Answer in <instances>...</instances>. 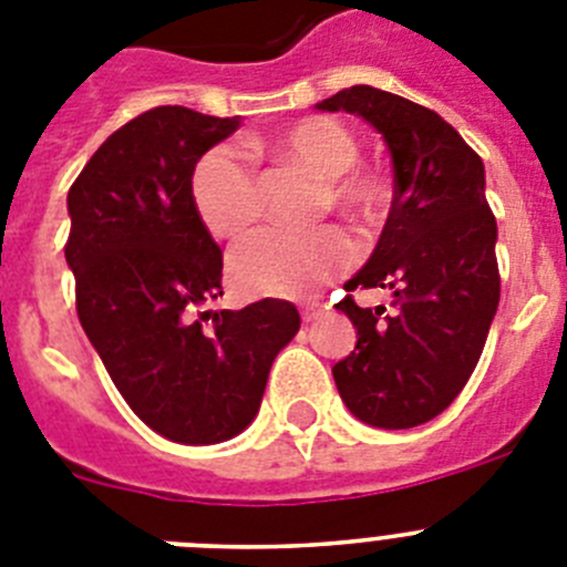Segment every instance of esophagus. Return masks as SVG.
<instances>
[{"instance_id":"obj_1","label":"esophagus","mask_w":567,"mask_h":567,"mask_svg":"<svg viewBox=\"0 0 567 567\" xmlns=\"http://www.w3.org/2000/svg\"><path fill=\"white\" fill-rule=\"evenodd\" d=\"M327 303H320V300H303V303H300V315H303V320H318L320 315L327 312Z\"/></svg>"}]
</instances>
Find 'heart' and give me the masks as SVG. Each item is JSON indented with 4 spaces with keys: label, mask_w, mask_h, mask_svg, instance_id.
Returning a JSON list of instances; mask_svg holds the SVG:
<instances>
[{
    "label": "heart",
    "mask_w": 567,
    "mask_h": 567,
    "mask_svg": "<svg viewBox=\"0 0 567 567\" xmlns=\"http://www.w3.org/2000/svg\"><path fill=\"white\" fill-rule=\"evenodd\" d=\"M258 150L318 178L315 209H338L354 224H374L385 209V184L372 167L358 164L354 135L334 118L309 115L280 130ZM193 202L204 227L218 238H235L260 213L255 164L235 144H218L202 155L193 173ZM352 260V240L338 227L307 233L260 229L229 255V278L247 295L300 298L320 289Z\"/></svg>",
    "instance_id": "b5f03b06"
}]
</instances>
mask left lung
<instances>
[{
  "instance_id": "8db88e82",
  "label": "left lung",
  "mask_w": 567,
  "mask_h": 567,
  "mask_svg": "<svg viewBox=\"0 0 567 567\" xmlns=\"http://www.w3.org/2000/svg\"><path fill=\"white\" fill-rule=\"evenodd\" d=\"M352 113L383 135L394 198L372 258L346 280L389 289L392 309L346 295L358 343L332 374L346 409L374 429H414L445 412L468 383L499 303L497 221L485 202V167L434 110L354 84L315 104Z\"/></svg>"
}]
</instances>
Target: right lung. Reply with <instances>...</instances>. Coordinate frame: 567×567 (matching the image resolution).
I'll use <instances>...</instances> for the list:
<instances>
[{"label":"right lung","instance_id":"right-lung-1","mask_svg":"<svg viewBox=\"0 0 567 567\" xmlns=\"http://www.w3.org/2000/svg\"><path fill=\"white\" fill-rule=\"evenodd\" d=\"M240 115L164 104L115 130L68 193L82 329L127 405L162 437L213 445L255 420L272 360L298 334L289 300L204 309L221 249L193 202L202 155Z\"/></svg>","mask_w":567,"mask_h":567}]
</instances>
